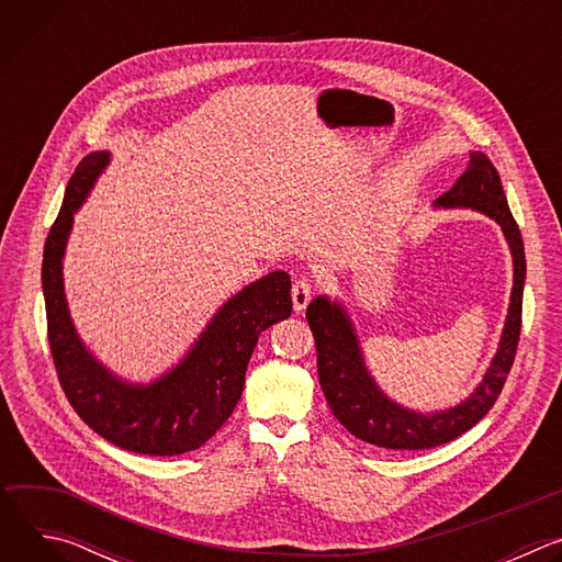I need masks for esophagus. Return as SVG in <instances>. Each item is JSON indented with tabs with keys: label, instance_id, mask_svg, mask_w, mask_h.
Here are the masks:
<instances>
[{
	"label": "esophagus",
	"instance_id": "obj_1",
	"mask_svg": "<svg viewBox=\"0 0 562 562\" xmlns=\"http://www.w3.org/2000/svg\"><path fill=\"white\" fill-rule=\"evenodd\" d=\"M311 293H313V289H311V282H308L306 278L295 280V284H293V289H291L293 308H295V311H304L306 304H308V300H311Z\"/></svg>",
	"mask_w": 562,
	"mask_h": 562
}]
</instances>
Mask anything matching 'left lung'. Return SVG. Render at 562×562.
Returning <instances> with one entry per match:
<instances>
[{
  "label": "left lung",
  "mask_w": 562,
  "mask_h": 562,
  "mask_svg": "<svg viewBox=\"0 0 562 562\" xmlns=\"http://www.w3.org/2000/svg\"><path fill=\"white\" fill-rule=\"evenodd\" d=\"M434 209H469L492 217L507 239L514 265V284L498 349L483 373V380L464 400L431 412L397 403L382 391L367 367L360 336L347 304L338 297L317 295L306 306V319L317 349L319 386L325 391L334 416L356 438L384 449H431L471 429L494 407L518 347L527 276L525 245L509 211L501 176L490 157L480 150H471L469 167L458 182L434 202Z\"/></svg>",
  "instance_id": "left-lung-1"
}]
</instances>
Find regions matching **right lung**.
Here are the masks:
<instances>
[{
	"instance_id": "right-lung-1",
	"label": "right lung",
	"mask_w": 562,
	"mask_h": 562,
	"mask_svg": "<svg viewBox=\"0 0 562 562\" xmlns=\"http://www.w3.org/2000/svg\"><path fill=\"white\" fill-rule=\"evenodd\" d=\"M109 165L111 150H93L77 165L46 237L42 289L48 342L68 403L95 434L133 453L180 456L200 449L233 414L260 334L291 315V278L278 269L224 300L165 373L148 382L117 375L77 334L64 289L75 213Z\"/></svg>"
}]
</instances>
